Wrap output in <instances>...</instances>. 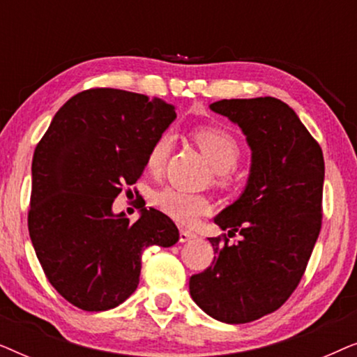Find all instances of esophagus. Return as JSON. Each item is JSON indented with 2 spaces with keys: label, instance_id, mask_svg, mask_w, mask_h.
Listing matches in <instances>:
<instances>
[{
  "label": "esophagus",
  "instance_id": "esophagus-1",
  "mask_svg": "<svg viewBox=\"0 0 357 357\" xmlns=\"http://www.w3.org/2000/svg\"><path fill=\"white\" fill-rule=\"evenodd\" d=\"M193 238H197V234L190 232L187 229H182V231H180V242H190L193 241Z\"/></svg>",
  "mask_w": 357,
  "mask_h": 357
}]
</instances>
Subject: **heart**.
Returning a JSON list of instances; mask_svg holds the SVG:
<instances>
[{
  "label": "heart",
  "instance_id": "b5f03b06",
  "mask_svg": "<svg viewBox=\"0 0 357 357\" xmlns=\"http://www.w3.org/2000/svg\"><path fill=\"white\" fill-rule=\"evenodd\" d=\"M192 138L214 169V182L219 187H229L232 183L234 169L242 158V146L238 139L231 131L214 125L198 126L192 131ZM169 151L170 136L164 133L154 141L146 155V167L151 174H159L164 169ZM153 204L165 216L183 226H193L203 214H208L213 209L211 202L204 195L172 187L155 192Z\"/></svg>",
  "mask_w": 357,
  "mask_h": 357
}]
</instances>
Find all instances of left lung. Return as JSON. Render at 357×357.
<instances>
[{"mask_svg": "<svg viewBox=\"0 0 357 357\" xmlns=\"http://www.w3.org/2000/svg\"><path fill=\"white\" fill-rule=\"evenodd\" d=\"M209 107L241 126L252 169L241 198L214 218L227 234L209 237L216 257L190 278V294L213 319L248 324L280 309L304 276L321 229L324 153L296 112L275 97ZM236 233L243 241L231 244Z\"/></svg>", "mask_w": 357, "mask_h": 357, "instance_id": "left-lung-1", "label": "left lung"}]
</instances>
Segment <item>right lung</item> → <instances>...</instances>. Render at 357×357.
Segmentation results:
<instances>
[{"mask_svg": "<svg viewBox=\"0 0 357 357\" xmlns=\"http://www.w3.org/2000/svg\"><path fill=\"white\" fill-rule=\"evenodd\" d=\"M175 116L158 97L94 87L73 96L38 141L29 234L47 280L77 309L120 305L138 287L144 248L178 241L177 226L158 209L143 208L133 224L112 213Z\"/></svg>", "mask_w": 357, "mask_h": 357, "instance_id": "right-lung-1", "label": "right lung"}]
</instances>
